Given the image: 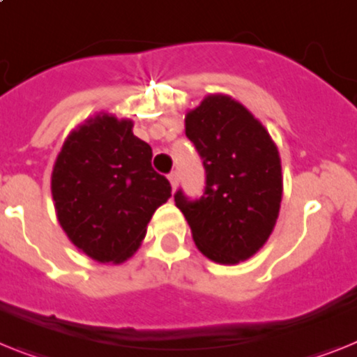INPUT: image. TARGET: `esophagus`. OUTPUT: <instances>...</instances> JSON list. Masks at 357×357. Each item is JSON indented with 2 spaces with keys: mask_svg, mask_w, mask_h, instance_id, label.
Returning <instances> with one entry per match:
<instances>
[{
  "mask_svg": "<svg viewBox=\"0 0 357 357\" xmlns=\"http://www.w3.org/2000/svg\"><path fill=\"white\" fill-rule=\"evenodd\" d=\"M169 181H170V185H172L174 190H176V188H178V183H179L178 172H172V174H170V176H169Z\"/></svg>",
  "mask_w": 357,
  "mask_h": 357,
  "instance_id": "obj_1",
  "label": "esophagus"
}]
</instances>
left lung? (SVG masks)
Masks as SVG:
<instances>
[{
    "mask_svg": "<svg viewBox=\"0 0 357 357\" xmlns=\"http://www.w3.org/2000/svg\"><path fill=\"white\" fill-rule=\"evenodd\" d=\"M185 133L204 159V196L176 207L190 225L196 248L225 266L244 262L273 233L282 202V167L277 144L244 104L211 93L185 115Z\"/></svg>",
    "mask_w": 357,
    "mask_h": 357,
    "instance_id": "1",
    "label": "left lung"
}]
</instances>
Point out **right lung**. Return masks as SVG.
<instances>
[{
    "label": "right lung",
    "mask_w": 357,
    "mask_h": 357,
    "mask_svg": "<svg viewBox=\"0 0 357 357\" xmlns=\"http://www.w3.org/2000/svg\"><path fill=\"white\" fill-rule=\"evenodd\" d=\"M133 121L100 112L80 123L51 174L63 233L89 259L123 264L139 249L159 205L172 196L152 169V149L133 135Z\"/></svg>",
    "instance_id": "right-lung-1"
}]
</instances>
